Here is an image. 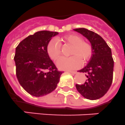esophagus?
I'll use <instances>...</instances> for the list:
<instances>
[{
	"instance_id": "esophagus-1",
	"label": "esophagus",
	"mask_w": 125,
	"mask_h": 125,
	"mask_svg": "<svg viewBox=\"0 0 125 125\" xmlns=\"http://www.w3.org/2000/svg\"><path fill=\"white\" fill-rule=\"evenodd\" d=\"M67 72H70V73H71V74H75L76 73H77V72L76 71H67Z\"/></svg>"
}]
</instances>
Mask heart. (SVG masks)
<instances>
[{
    "mask_svg": "<svg viewBox=\"0 0 125 125\" xmlns=\"http://www.w3.org/2000/svg\"><path fill=\"white\" fill-rule=\"evenodd\" d=\"M59 41L72 46L70 54L67 58H62L58 61L57 65L62 69H74L79 67L83 63L88 62L93 53L92 43L83 41L80 35L71 33L62 37ZM47 52L54 61L59 59L61 56V47L55 39L51 40L47 46Z\"/></svg>",
    "mask_w": 125,
    "mask_h": 125,
    "instance_id": "1",
    "label": "heart"
}]
</instances>
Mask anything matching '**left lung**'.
Segmentation results:
<instances>
[{"instance_id": "obj_1", "label": "left lung", "mask_w": 125, "mask_h": 125, "mask_svg": "<svg viewBox=\"0 0 125 125\" xmlns=\"http://www.w3.org/2000/svg\"><path fill=\"white\" fill-rule=\"evenodd\" d=\"M88 39L93 48L91 60L79 72L86 74V81L75 84L79 93L89 100L101 98L107 92L113 79L114 60L111 50L101 36L84 28L74 29Z\"/></svg>"}]
</instances>
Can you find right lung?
Listing matches in <instances>:
<instances>
[{"instance_id": "add662e5", "label": "right lung", "mask_w": 125, "mask_h": 125, "mask_svg": "<svg viewBox=\"0 0 125 125\" xmlns=\"http://www.w3.org/2000/svg\"><path fill=\"white\" fill-rule=\"evenodd\" d=\"M56 32L39 31L30 35L16 48V74L23 88L34 96L48 95L55 90L62 71L47 52V46Z\"/></svg>"}]
</instances>
